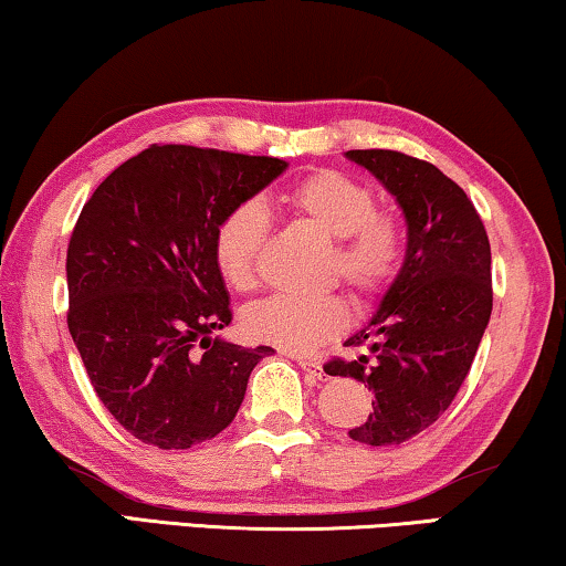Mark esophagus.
Here are the masks:
<instances>
[{"label": "esophagus", "mask_w": 566, "mask_h": 566, "mask_svg": "<svg viewBox=\"0 0 566 566\" xmlns=\"http://www.w3.org/2000/svg\"><path fill=\"white\" fill-rule=\"evenodd\" d=\"M297 364L307 370L310 376H315V378H323V366L317 364V360H310V358H297Z\"/></svg>", "instance_id": "esophagus-1"}]
</instances>
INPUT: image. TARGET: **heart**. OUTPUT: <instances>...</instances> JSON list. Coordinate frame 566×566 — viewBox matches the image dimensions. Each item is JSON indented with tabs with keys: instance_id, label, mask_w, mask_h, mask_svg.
<instances>
[{
	"instance_id": "b5f03b06",
	"label": "heart",
	"mask_w": 566,
	"mask_h": 566,
	"mask_svg": "<svg viewBox=\"0 0 566 566\" xmlns=\"http://www.w3.org/2000/svg\"><path fill=\"white\" fill-rule=\"evenodd\" d=\"M282 202L300 221L333 239L325 274L331 282L340 280L348 286L358 305L376 300L396 280L407 251V231L394 210L376 206V192L366 182L337 170H319L294 182ZM266 231L269 218L254 200L239 202L218 221L213 261L231 290L247 292L256 284ZM348 317V305L337 294H276L243 310L241 327L256 343L307 353L340 335Z\"/></svg>"
}]
</instances>
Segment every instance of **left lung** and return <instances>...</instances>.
<instances>
[{
  "label": "left lung",
  "mask_w": 566,
  "mask_h": 566,
  "mask_svg": "<svg viewBox=\"0 0 566 566\" xmlns=\"http://www.w3.org/2000/svg\"><path fill=\"white\" fill-rule=\"evenodd\" d=\"M399 202L407 256L370 323L345 345L368 356L333 358L327 376L374 391V411L350 429L364 444H401L440 419L475 358L493 310L491 241L465 190L424 159L394 149H350Z\"/></svg>",
  "instance_id": "1"
}]
</instances>
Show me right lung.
Returning a JSON list of instances; mask_svg holds the SVG:
<instances>
[{
  "label": "right lung",
  "mask_w": 566,
  "mask_h": 566,
  "mask_svg": "<svg viewBox=\"0 0 566 566\" xmlns=\"http://www.w3.org/2000/svg\"><path fill=\"white\" fill-rule=\"evenodd\" d=\"M284 159L151 145L98 185L67 243V331L114 419L145 444L188 450L239 411L274 348L210 337L231 323L216 226Z\"/></svg>",
  "instance_id": "obj_1"
}]
</instances>
